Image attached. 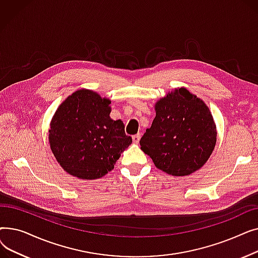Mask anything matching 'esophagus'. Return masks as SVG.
<instances>
[{"label": "esophagus", "instance_id": "1", "mask_svg": "<svg viewBox=\"0 0 258 258\" xmlns=\"http://www.w3.org/2000/svg\"><path fill=\"white\" fill-rule=\"evenodd\" d=\"M140 138H141V134H137V135H134L133 136V141L135 143H138L140 141Z\"/></svg>", "mask_w": 258, "mask_h": 258}]
</instances>
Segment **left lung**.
Listing matches in <instances>:
<instances>
[{
  "label": "left lung",
  "instance_id": "left-lung-1",
  "mask_svg": "<svg viewBox=\"0 0 258 258\" xmlns=\"http://www.w3.org/2000/svg\"><path fill=\"white\" fill-rule=\"evenodd\" d=\"M215 142L216 127L208 106L181 88L157 102L156 117L140 145L157 168L182 177L206 163Z\"/></svg>",
  "mask_w": 258,
  "mask_h": 258
}]
</instances>
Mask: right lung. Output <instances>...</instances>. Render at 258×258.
Masks as SVG:
<instances>
[{
    "label": "right lung",
    "mask_w": 258,
    "mask_h": 258,
    "mask_svg": "<svg viewBox=\"0 0 258 258\" xmlns=\"http://www.w3.org/2000/svg\"><path fill=\"white\" fill-rule=\"evenodd\" d=\"M110 103L93 91L79 90L59 105L52 118V153L60 166L76 178L103 177L132 143L123 122L111 119Z\"/></svg>",
    "instance_id": "right-lung-1"
}]
</instances>
